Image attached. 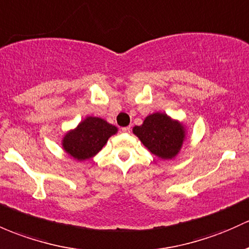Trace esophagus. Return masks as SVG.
Returning a JSON list of instances; mask_svg holds the SVG:
<instances>
[{"label":"esophagus","mask_w":249,"mask_h":249,"mask_svg":"<svg viewBox=\"0 0 249 249\" xmlns=\"http://www.w3.org/2000/svg\"><path fill=\"white\" fill-rule=\"evenodd\" d=\"M122 132H124V133H130V127H129V125H128V127L122 128Z\"/></svg>","instance_id":"1"}]
</instances>
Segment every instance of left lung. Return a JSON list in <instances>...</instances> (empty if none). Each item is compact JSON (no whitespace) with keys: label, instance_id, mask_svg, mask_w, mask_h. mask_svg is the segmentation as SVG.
<instances>
[{"label":"left lung","instance_id":"8db88e82","mask_svg":"<svg viewBox=\"0 0 249 249\" xmlns=\"http://www.w3.org/2000/svg\"><path fill=\"white\" fill-rule=\"evenodd\" d=\"M133 133L152 154L164 160L175 159L186 138L185 125L164 113L148 115Z\"/></svg>","mask_w":249,"mask_h":249}]
</instances>
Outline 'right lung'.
<instances>
[{
	"label": "right lung",
	"instance_id": "1",
	"mask_svg": "<svg viewBox=\"0 0 249 249\" xmlns=\"http://www.w3.org/2000/svg\"><path fill=\"white\" fill-rule=\"evenodd\" d=\"M116 133L117 127L106 120L88 116L74 129L69 130L64 135L61 146L71 158L84 161L95 157L108 142V139Z\"/></svg>",
	"mask_w": 249,
	"mask_h": 249
}]
</instances>
